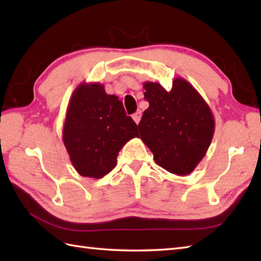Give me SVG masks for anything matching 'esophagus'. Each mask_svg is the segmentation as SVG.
Masks as SVG:
<instances>
[{
  "mask_svg": "<svg viewBox=\"0 0 261 261\" xmlns=\"http://www.w3.org/2000/svg\"><path fill=\"white\" fill-rule=\"evenodd\" d=\"M141 115H142L141 111H137V112H136L135 114H132V119L135 120V122H136L137 124L139 123V122H140V120H141Z\"/></svg>",
  "mask_w": 261,
  "mask_h": 261,
  "instance_id": "esophagus-1",
  "label": "esophagus"
}]
</instances>
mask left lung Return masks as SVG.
<instances>
[{
  "label": "left lung",
  "instance_id": "obj_1",
  "mask_svg": "<svg viewBox=\"0 0 261 261\" xmlns=\"http://www.w3.org/2000/svg\"><path fill=\"white\" fill-rule=\"evenodd\" d=\"M143 88L149 108L138 124L141 140L160 167L177 176L191 174L213 139L215 121L208 104L181 77L173 81L170 91L153 82Z\"/></svg>",
  "mask_w": 261,
  "mask_h": 261
}]
</instances>
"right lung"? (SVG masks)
<instances>
[{
	"label": "right lung",
	"mask_w": 261,
	"mask_h": 261,
	"mask_svg": "<svg viewBox=\"0 0 261 261\" xmlns=\"http://www.w3.org/2000/svg\"><path fill=\"white\" fill-rule=\"evenodd\" d=\"M138 137V125L118 96L99 83H82L71 95L63 127L70 163L81 176L102 178L116 166L125 143Z\"/></svg>",
	"instance_id": "obj_1"
}]
</instances>
